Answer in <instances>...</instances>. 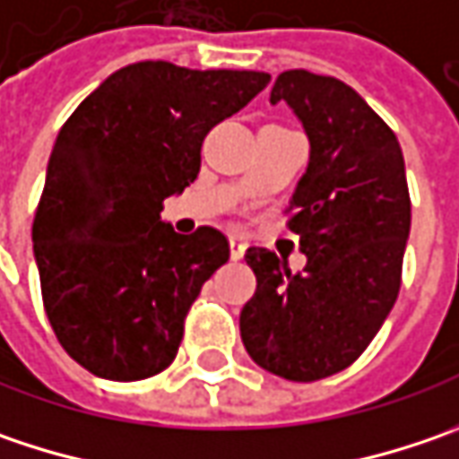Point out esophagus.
<instances>
[{
	"mask_svg": "<svg viewBox=\"0 0 459 459\" xmlns=\"http://www.w3.org/2000/svg\"><path fill=\"white\" fill-rule=\"evenodd\" d=\"M244 251H247V247H244L241 241H236V238H230V259H233V262H238V259H244Z\"/></svg>",
	"mask_w": 459,
	"mask_h": 459,
	"instance_id": "obj_1",
	"label": "esophagus"
}]
</instances>
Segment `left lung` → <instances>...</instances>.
Here are the masks:
<instances>
[{"label": "left lung", "instance_id": "8db88e82", "mask_svg": "<svg viewBox=\"0 0 459 459\" xmlns=\"http://www.w3.org/2000/svg\"><path fill=\"white\" fill-rule=\"evenodd\" d=\"M269 102H288L310 141L288 205L308 262L292 274L288 259L251 247L256 292L238 324L259 368L313 383L347 369L395 306L411 230L406 164L385 120L333 76L282 71Z\"/></svg>", "mask_w": 459, "mask_h": 459}]
</instances>
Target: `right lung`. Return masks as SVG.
Here are the masks:
<instances>
[{"label": "right lung", "mask_w": 459, "mask_h": 459, "mask_svg": "<svg viewBox=\"0 0 459 459\" xmlns=\"http://www.w3.org/2000/svg\"><path fill=\"white\" fill-rule=\"evenodd\" d=\"M267 84L264 71L141 61L58 130L32 251L53 333L91 375L133 383L174 362L187 310L230 249L210 226L177 233L164 200L197 179L210 128Z\"/></svg>", "instance_id": "right-lung-1"}]
</instances>
